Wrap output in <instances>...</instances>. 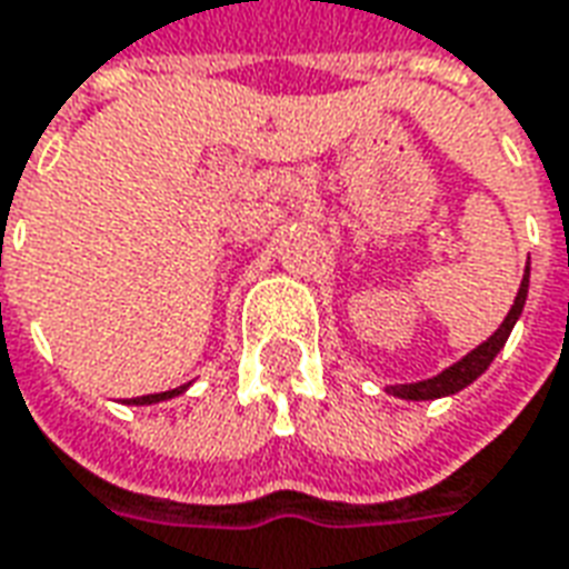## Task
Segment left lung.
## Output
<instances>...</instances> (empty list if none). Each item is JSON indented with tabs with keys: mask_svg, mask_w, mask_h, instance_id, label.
Returning <instances> with one entry per match:
<instances>
[{
	"mask_svg": "<svg viewBox=\"0 0 569 569\" xmlns=\"http://www.w3.org/2000/svg\"><path fill=\"white\" fill-rule=\"evenodd\" d=\"M527 288H530V263H527V269H523L521 288H518L515 306H511L509 316H506V321L499 325L493 337H487L478 349H471L469 356H462L457 365H450L447 370H441V373L432 377V380L405 382V386H386V392L395 395V398H405V401H432V398L457 395L459 389H466L469 382L478 380V377L490 368V361L499 356V349L506 346L511 328H515V321L521 318L523 303H527Z\"/></svg>",
	"mask_w": 569,
	"mask_h": 569,
	"instance_id": "left-lung-1",
	"label": "left lung"
}]
</instances>
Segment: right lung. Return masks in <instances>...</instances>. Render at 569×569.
I'll return each mask as SVG.
<instances>
[{
  "instance_id": "1",
  "label": "right lung",
  "mask_w": 569,
  "mask_h": 569,
  "mask_svg": "<svg viewBox=\"0 0 569 569\" xmlns=\"http://www.w3.org/2000/svg\"><path fill=\"white\" fill-rule=\"evenodd\" d=\"M189 386H177L171 392H159V395H140V398H131L128 405H156V401H168V398H174V395H183Z\"/></svg>"
}]
</instances>
